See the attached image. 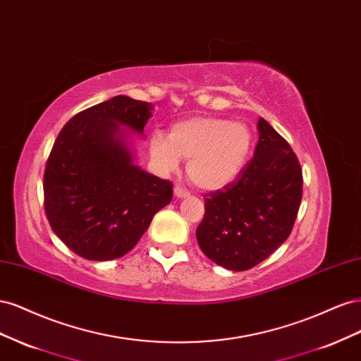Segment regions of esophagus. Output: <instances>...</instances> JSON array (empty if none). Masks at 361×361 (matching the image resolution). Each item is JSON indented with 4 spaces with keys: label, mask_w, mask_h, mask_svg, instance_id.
<instances>
[{
    "label": "esophagus",
    "mask_w": 361,
    "mask_h": 361,
    "mask_svg": "<svg viewBox=\"0 0 361 361\" xmlns=\"http://www.w3.org/2000/svg\"><path fill=\"white\" fill-rule=\"evenodd\" d=\"M174 195H176L178 199H183V197H188L190 192L187 188H183V187H174Z\"/></svg>",
    "instance_id": "esophagus-1"
}]
</instances>
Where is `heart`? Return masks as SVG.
Returning <instances> with one entry per match:
<instances>
[{
    "label": "heart",
    "instance_id": "heart-1",
    "mask_svg": "<svg viewBox=\"0 0 361 361\" xmlns=\"http://www.w3.org/2000/svg\"><path fill=\"white\" fill-rule=\"evenodd\" d=\"M253 146L251 129L243 122L218 117H192L174 123L170 134L155 130L149 150L158 166L173 171L180 158L187 173L202 190H220L243 171Z\"/></svg>",
    "mask_w": 361,
    "mask_h": 361
}]
</instances>
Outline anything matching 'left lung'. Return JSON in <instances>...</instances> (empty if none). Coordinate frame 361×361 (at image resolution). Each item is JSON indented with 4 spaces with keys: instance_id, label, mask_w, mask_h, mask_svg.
Here are the masks:
<instances>
[{
    "instance_id": "1",
    "label": "left lung",
    "mask_w": 361,
    "mask_h": 361,
    "mask_svg": "<svg viewBox=\"0 0 361 361\" xmlns=\"http://www.w3.org/2000/svg\"><path fill=\"white\" fill-rule=\"evenodd\" d=\"M259 141L238 178L204 195L195 236L216 265L247 271L286 241L302 197V170L288 141L259 118Z\"/></svg>"
}]
</instances>
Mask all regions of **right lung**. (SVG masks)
Masks as SVG:
<instances>
[{
    "mask_svg": "<svg viewBox=\"0 0 361 361\" xmlns=\"http://www.w3.org/2000/svg\"><path fill=\"white\" fill-rule=\"evenodd\" d=\"M154 106L128 96L93 105L63 126L43 174L51 228L89 260L125 256L173 197V183L134 164L128 130L143 135Z\"/></svg>",
    "mask_w": 361,
    "mask_h": 361,
    "instance_id": "1",
    "label": "right lung"
}]
</instances>
